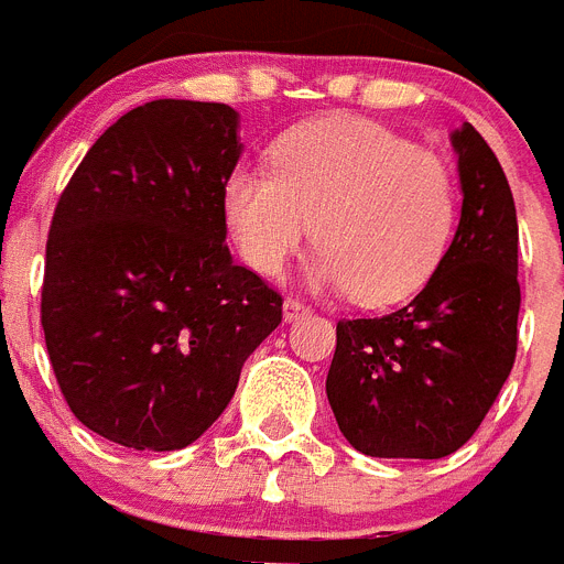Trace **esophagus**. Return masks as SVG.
I'll use <instances>...</instances> for the list:
<instances>
[{
  "label": "esophagus",
  "mask_w": 564,
  "mask_h": 564,
  "mask_svg": "<svg viewBox=\"0 0 564 564\" xmlns=\"http://www.w3.org/2000/svg\"><path fill=\"white\" fill-rule=\"evenodd\" d=\"M282 307H285V322H293V319H300V316L311 314V307H307L300 296H288Z\"/></svg>",
  "instance_id": "obj_1"
}]
</instances>
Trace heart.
I'll use <instances>...</instances> for the list:
<instances>
[{"mask_svg":"<svg viewBox=\"0 0 564 564\" xmlns=\"http://www.w3.org/2000/svg\"><path fill=\"white\" fill-rule=\"evenodd\" d=\"M456 173L442 153L350 117L302 122L271 148V173L236 167L223 210L253 271L279 276L314 236L316 279L365 305L425 285L456 223Z\"/></svg>","mask_w":564,"mask_h":564,"instance_id":"1","label":"heart"}]
</instances>
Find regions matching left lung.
<instances>
[{"mask_svg":"<svg viewBox=\"0 0 564 564\" xmlns=\"http://www.w3.org/2000/svg\"><path fill=\"white\" fill-rule=\"evenodd\" d=\"M462 216L408 305L336 322L328 402L345 440L382 459H442L482 425L517 359L519 228L511 185L474 124L454 133Z\"/></svg>","mask_w":564,"mask_h":564,"instance_id":"1","label":"left lung"}]
</instances>
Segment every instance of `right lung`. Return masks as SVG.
<instances>
[{"instance_id": "obj_1", "label": "right lung", "mask_w": 564, "mask_h": 564, "mask_svg": "<svg viewBox=\"0 0 564 564\" xmlns=\"http://www.w3.org/2000/svg\"><path fill=\"white\" fill-rule=\"evenodd\" d=\"M236 110L153 99L85 153L53 210L42 330L76 420L133 451H180L228 408L282 293L230 259L223 187Z\"/></svg>"}]
</instances>
